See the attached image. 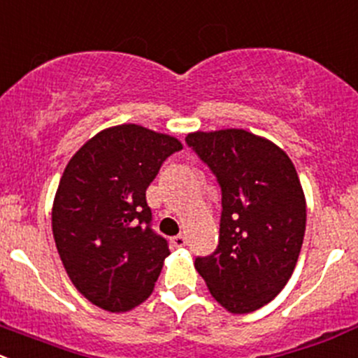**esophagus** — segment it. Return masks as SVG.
I'll list each match as a JSON object with an SVG mask.
<instances>
[{"label": "esophagus", "mask_w": 358, "mask_h": 358, "mask_svg": "<svg viewBox=\"0 0 358 358\" xmlns=\"http://www.w3.org/2000/svg\"><path fill=\"white\" fill-rule=\"evenodd\" d=\"M171 243H172V246H174V248H182L184 245H186V238H184V236H174V238L171 239Z\"/></svg>", "instance_id": "1"}]
</instances>
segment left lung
Instances as JSON below:
<instances>
[{"mask_svg": "<svg viewBox=\"0 0 358 358\" xmlns=\"http://www.w3.org/2000/svg\"><path fill=\"white\" fill-rule=\"evenodd\" d=\"M186 143L222 189L219 246L194 267L231 314H250L289 281L305 236L307 201L291 158L245 129L196 131Z\"/></svg>", "mask_w": 358, "mask_h": 358, "instance_id": "left-lung-1", "label": "left lung"}]
</instances>
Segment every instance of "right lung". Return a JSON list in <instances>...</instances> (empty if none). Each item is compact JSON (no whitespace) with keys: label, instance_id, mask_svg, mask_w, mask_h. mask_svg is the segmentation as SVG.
I'll list each match as a JSON object with an SVG mask.
<instances>
[{"label":"right lung","instance_id":"obj_1","mask_svg":"<svg viewBox=\"0 0 358 358\" xmlns=\"http://www.w3.org/2000/svg\"><path fill=\"white\" fill-rule=\"evenodd\" d=\"M182 150L178 138L138 124L103 129L69 160L51 210L55 245L70 281L113 314L153 293L167 241L150 227L146 187Z\"/></svg>","mask_w":358,"mask_h":358}]
</instances>
